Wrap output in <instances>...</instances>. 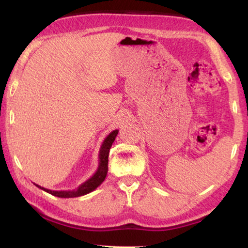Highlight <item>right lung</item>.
Segmentation results:
<instances>
[{
  "mask_svg": "<svg viewBox=\"0 0 248 248\" xmlns=\"http://www.w3.org/2000/svg\"><path fill=\"white\" fill-rule=\"evenodd\" d=\"M117 134H118V130H114L106 137V139L104 140L102 143V146L99 149V154H98V158H99V163H98V167L97 170L95 171V174L92 176L91 178H89L86 182H84L82 185L77 188V189L73 190H50V189H46V188L39 186V185H36L37 187L40 188V189L45 190L48 194H51L52 196L59 197V198H75V197H81L86 194H90L91 191L95 190L100 184H102L105 178L107 176V171H108V155H109V150H110L112 143L116 139Z\"/></svg>",
  "mask_w": 248,
  "mask_h": 248,
  "instance_id": "obj_1",
  "label": "right lung"
}]
</instances>
